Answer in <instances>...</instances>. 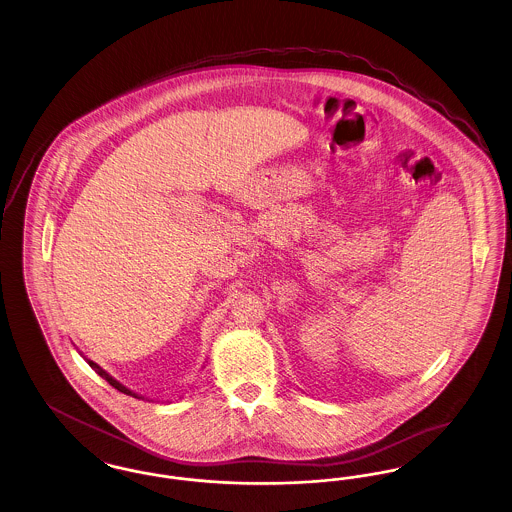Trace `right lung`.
<instances>
[{
	"label": "right lung",
	"instance_id": "add662e5",
	"mask_svg": "<svg viewBox=\"0 0 512 512\" xmlns=\"http://www.w3.org/2000/svg\"><path fill=\"white\" fill-rule=\"evenodd\" d=\"M88 365L92 366V368H94V370H96V372H98L99 376H101V378H105V380H107V382H109V384H111V386H113V388H115V390L122 391V393H126V395H134V393H130V391L126 390V388H124V386H121V384H119V382H117V380H113V378H111V376H109V374H107V372H105V370H103V368H99V366L96 365V363H92V361H88Z\"/></svg>",
	"mask_w": 512,
	"mask_h": 512
}]
</instances>
